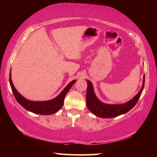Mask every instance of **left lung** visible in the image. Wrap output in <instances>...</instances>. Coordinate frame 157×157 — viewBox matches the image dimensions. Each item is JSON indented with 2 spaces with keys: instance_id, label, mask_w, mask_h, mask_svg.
Wrapping results in <instances>:
<instances>
[{
  "instance_id": "8db88e82",
  "label": "left lung",
  "mask_w": 157,
  "mask_h": 157,
  "mask_svg": "<svg viewBox=\"0 0 157 157\" xmlns=\"http://www.w3.org/2000/svg\"><path fill=\"white\" fill-rule=\"evenodd\" d=\"M145 76L143 78V86L140 91L133 99L123 105H107L102 103L95 96L91 82L87 80L86 91V106L89 110L98 117L103 118H113L129 111L134 107L140 98L144 88Z\"/></svg>"
}]
</instances>
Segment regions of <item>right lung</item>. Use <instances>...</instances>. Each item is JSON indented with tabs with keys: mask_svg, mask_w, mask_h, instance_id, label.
<instances>
[{
	"mask_svg": "<svg viewBox=\"0 0 157 157\" xmlns=\"http://www.w3.org/2000/svg\"><path fill=\"white\" fill-rule=\"evenodd\" d=\"M75 82L76 80L71 82L67 85V86L61 92V94L54 99L48 101H43V102H34V101H30L25 99L16 90L12 82L11 73H10V84L13 94L17 102L26 110L30 111L34 113L41 114V115H50V114L57 112L63 106L66 94Z\"/></svg>",
	"mask_w": 157,
	"mask_h": 157,
	"instance_id": "right-lung-1",
	"label": "right lung"
}]
</instances>
